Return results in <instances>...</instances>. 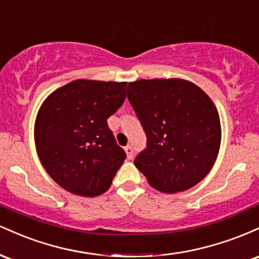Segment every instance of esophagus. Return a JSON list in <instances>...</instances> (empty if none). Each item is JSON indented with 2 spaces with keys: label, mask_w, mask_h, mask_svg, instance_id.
<instances>
[{
  "label": "esophagus",
  "mask_w": 259,
  "mask_h": 259,
  "mask_svg": "<svg viewBox=\"0 0 259 259\" xmlns=\"http://www.w3.org/2000/svg\"><path fill=\"white\" fill-rule=\"evenodd\" d=\"M124 151H125V153H126V157H127V158L132 159V158H133V156H134L133 147H132V146H126L125 148H124Z\"/></svg>",
  "instance_id": "obj_1"
}]
</instances>
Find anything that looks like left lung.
Instances as JSON below:
<instances>
[{
	"label": "left lung",
	"mask_w": 259,
	"mask_h": 259,
	"mask_svg": "<svg viewBox=\"0 0 259 259\" xmlns=\"http://www.w3.org/2000/svg\"><path fill=\"white\" fill-rule=\"evenodd\" d=\"M127 100L141 121L147 147L134 160L151 186L185 191L209 173L222 141L219 113L210 97L189 80H138Z\"/></svg>",
	"instance_id": "obj_1"
}]
</instances>
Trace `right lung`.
Segmentation results:
<instances>
[{
    "instance_id": "1",
    "label": "right lung",
    "mask_w": 259,
    "mask_h": 259,
    "mask_svg": "<svg viewBox=\"0 0 259 259\" xmlns=\"http://www.w3.org/2000/svg\"><path fill=\"white\" fill-rule=\"evenodd\" d=\"M126 82L78 79L47 96L35 120L45 170L74 195L95 197L112 185L125 159L107 119L125 100Z\"/></svg>"
}]
</instances>
